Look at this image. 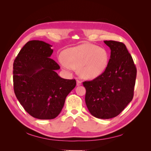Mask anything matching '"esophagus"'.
<instances>
[{
  "label": "esophagus",
  "instance_id": "34e87169",
  "mask_svg": "<svg viewBox=\"0 0 151 151\" xmlns=\"http://www.w3.org/2000/svg\"><path fill=\"white\" fill-rule=\"evenodd\" d=\"M76 82H77V86H81V84H82V82H81V81H79V80H77V81H76Z\"/></svg>",
  "mask_w": 151,
  "mask_h": 151
}]
</instances>
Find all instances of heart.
Here are the masks:
<instances>
[{
  "label": "heart",
  "instance_id": "heart-1",
  "mask_svg": "<svg viewBox=\"0 0 151 151\" xmlns=\"http://www.w3.org/2000/svg\"><path fill=\"white\" fill-rule=\"evenodd\" d=\"M63 55L58 58L63 69L71 72L77 68L82 78L88 80L101 76L109 62V55L106 50L89 43L68 48L63 52Z\"/></svg>",
  "mask_w": 151,
  "mask_h": 151
}]
</instances>
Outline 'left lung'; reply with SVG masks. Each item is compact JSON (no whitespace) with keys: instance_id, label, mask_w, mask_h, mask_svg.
Returning <instances> with one entry per match:
<instances>
[{"instance_id":"1","label":"left lung","mask_w":151,"mask_h":151,"mask_svg":"<svg viewBox=\"0 0 151 151\" xmlns=\"http://www.w3.org/2000/svg\"><path fill=\"white\" fill-rule=\"evenodd\" d=\"M111 50L106 69L97 78L85 81V101L94 117L109 119L125 109L134 96L137 69L123 43L104 41Z\"/></svg>"}]
</instances>
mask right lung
<instances>
[{
	"instance_id": "1",
	"label": "right lung",
	"mask_w": 151,
	"mask_h": 151,
	"mask_svg": "<svg viewBox=\"0 0 151 151\" xmlns=\"http://www.w3.org/2000/svg\"><path fill=\"white\" fill-rule=\"evenodd\" d=\"M52 47L43 41H29L13 64L16 96L30 115L40 120L56 118L76 86L75 79H63L55 72L60 67L50 58Z\"/></svg>"
}]
</instances>
